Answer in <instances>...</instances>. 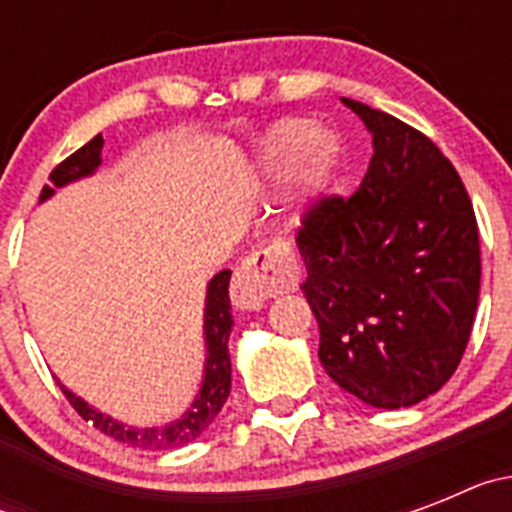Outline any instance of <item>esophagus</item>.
Instances as JSON below:
<instances>
[{
    "mask_svg": "<svg viewBox=\"0 0 512 512\" xmlns=\"http://www.w3.org/2000/svg\"><path fill=\"white\" fill-rule=\"evenodd\" d=\"M300 282L297 266L282 259L279 253L253 251L243 259V264L235 269L230 297L238 310L256 312L271 300V297L292 292Z\"/></svg>",
    "mask_w": 512,
    "mask_h": 512,
    "instance_id": "1",
    "label": "esophagus"
}]
</instances>
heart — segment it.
I'll list each match as a JSON object with an SVG mask.
<instances>
[{"label": "heart", "mask_w": 512, "mask_h": 512, "mask_svg": "<svg viewBox=\"0 0 512 512\" xmlns=\"http://www.w3.org/2000/svg\"><path fill=\"white\" fill-rule=\"evenodd\" d=\"M256 158L266 176L279 179L287 171L292 189V220L300 223L320 197L330 192L341 169V146L328 130H312L305 120L277 122L256 143Z\"/></svg>", "instance_id": "heart-1"}]
</instances>
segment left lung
Here are the masks:
<instances>
[{
  "instance_id": "1",
  "label": "left lung",
  "mask_w": 512,
  "mask_h": 512,
  "mask_svg": "<svg viewBox=\"0 0 512 512\" xmlns=\"http://www.w3.org/2000/svg\"><path fill=\"white\" fill-rule=\"evenodd\" d=\"M374 156L351 197L305 212L302 292L328 377L372 408H410L456 372L479 300V230L464 182L431 138L343 97Z\"/></svg>"
}]
</instances>
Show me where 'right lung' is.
Wrapping results in <instances>:
<instances>
[{
    "label": "right lung",
    "mask_w": 512,
    "mask_h": 512,
    "mask_svg": "<svg viewBox=\"0 0 512 512\" xmlns=\"http://www.w3.org/2000/svg\"><path fill=\"white\" fill-rule=\"evenodd\" d=\"M102 135H94L87 146H81L79 151L71 153L66 161L56 166L51 171V184L53 187H43L40 192V202H45L48 197H53L58 187H66L69 182L76 179H84V176H92L94 171L102 164ZM230 271L223 269L220 274L210 279L207 284V297H205V377H202L200 395L194 397L192 408L182 415L174 423L164 425V428H130V425H122L117 420H112L110 415L99 413L92 405L76 397L74 392L66 390L61 382V390L66 395V400L74 405L76 413L84 420L97 428V431L107 433L115 441L130 443V446H138V449H151V451H166V449H179V446H187L194 438H200L202 433L212 425V420L217 418V413L223 410L225 400L230 395V354H228V338L230 328H233V315H230Z\"/></svg>",
    "instance_id": "add662e5"
}]
</instances>
